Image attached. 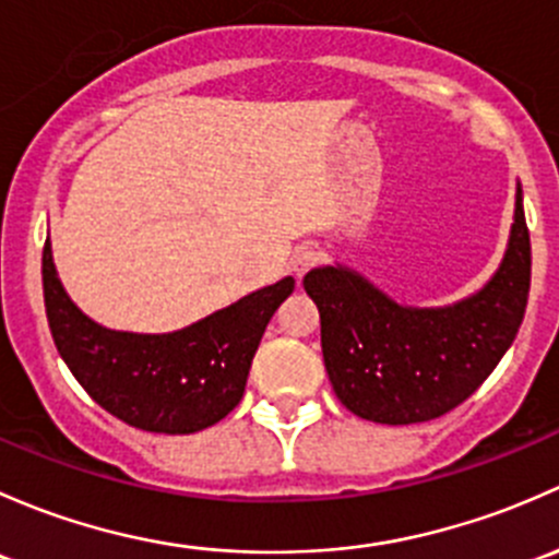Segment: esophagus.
Returning a JSON list of instances; mask_svg holds the SVG:
<instances>
[{
  "instance_id": "1",
  "label": "esophagus",
  "mask_w": 559,
  "mask_h": 559,
  "mask_svg": "<svg viewBox=\"0 0 559 559\" xmlns=\"http://www.w3.org/2000/svg\"><path fill=\"white\" fill-rule=\"evenodd\" d=\"M320 258L322 255H320L318 247H301V250H298L290 261V269H293V274H296V280H301L309 269L318 266Z\"/></svg>"
}]
</instances>
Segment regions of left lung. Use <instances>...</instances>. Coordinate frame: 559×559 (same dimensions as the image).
<instances>
[{"instance_id":"8db88e82","label":"left lung","mask_w":559,"mask_h":559,"mask_svg":"<svg viewBox=\"0 0 559 559\" xmlns=\"http://www.w3.org/2000/svg\"><path fill=\"white\" fill-rule=\"evenodd\" d=\"M304 290L320 309L328 379L349 412L382 425L441 417L490 377L525 318L531 234L520 182L503 261L474 296L406 307L342 263L312 269Z\"/></svg>"}]
</instances>
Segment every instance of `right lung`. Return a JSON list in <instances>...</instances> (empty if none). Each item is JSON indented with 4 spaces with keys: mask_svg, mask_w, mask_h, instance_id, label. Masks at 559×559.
Returning a JSON list of instances; mask_svg holds the SVG:
<instances>
[{
    "mask_svg": "<svg viewBox=\"0 0 559 559\" xmlns=\"http://www.w3.org/2000/svg\"><path fill=\"white\" fill-rule=\"evenodd\" d=\"M293 287L296 280L285 277L171 333L112 331L69 298L50 239L43 250L45 312L56 349L96 404L151 433H195L239 404L263 331Z\"/></svg>",
    "mask_w": 559,
    "mask_h": 559,
    "instance_id": "1",
    "label": "right lung"
}]
</instances>
